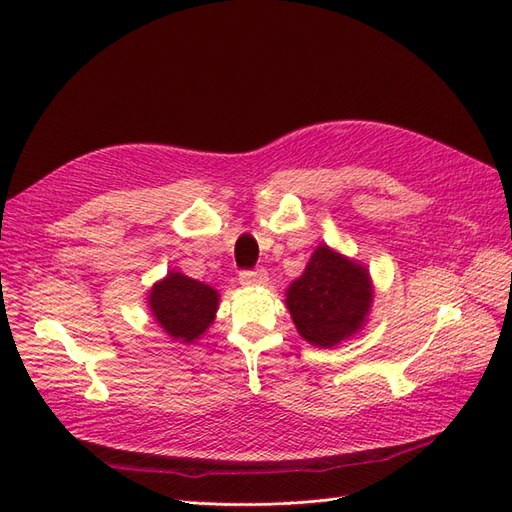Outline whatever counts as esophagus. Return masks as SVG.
<instances>
[{
    "label": "esophagus",
    "instance_id": "1",
    "mask_svg": "<svg viewBox=\"0 0 512 512\" xmlns=\"http://www.w3.org/2000/svg\"><path fill=\"white\" fill-rule=\"evenodd\" d=\"M239 282L243 286H265L269 282V273L267 269H247L239 273Z\"/></svg>",
    "mask_w": 512,
    "mask_h": 512
}]
</instances>
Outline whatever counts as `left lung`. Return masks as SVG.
<instances>
[{
    "label": "left lung",
    "mask_w": 512,
    "mask_h": 512,
    "mask_svg": "<svg viewBox=\"0 0 512 512\" xmlns=\"http://www.w3.org/2000/svg\"><path fill=\"white\" fill-rule=\"evenodd\" d=\"M374 290L369 271L329 245H318L299 280L286 290V307L305 342L333 348L363 329Z\"/></svg>",
    "instance_id": "obj_1"
}]
</instances>
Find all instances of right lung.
I'll use <instances>...</instances> for the list:
<instances>
[{
    "label": "right lung",
    "instance_id": "add662e5",
    "mask_svg": "<svg viewBox=\"0 0 512 512\" xmlns=\"http://www.w3.org/2000/svg\"><path fill=\"white\" fill-rule=\"evenodd\" d=\"M147 303L153 318L175 342L192 344L215 320L220 294L188 275L170 271L162 282L153 284Z\"/></svg>",
    "mask_w": 512,
    "mask_h": 512
}]
</instances>
